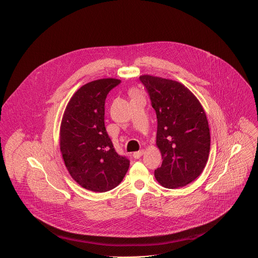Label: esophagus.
I'll return each instance as SVG.
<instances>
[{
    "label": "esophagus",
    "mask_w": 258,
    "mask_h": 258,
    "mask_svg": "<svg viewBox=\"0 0 258 258\" xmlns=\"http://www.w3.org/2000/svg\"><path fill=\"white\" fill-rule=\"evenodd\" d=\"M144 154V150H140V151H137V152H134V154H133V157L135 158V159H139L142 155Z\"/></svg>",
    "instance_id": "obj_1"
}]
</instances>
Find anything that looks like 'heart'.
<instances>
[{"label": "heart", "instance_id": "b5f03b06", "mask_svg": "<svg viewBox=\"0 0 258 258\" xmlns=\"http://www.w3.org/2000/svg\"><path fill=\"white\" fill-rule=\"evenodd\" d=\"M130 95L131 96H136V95H140V94H139V92L137 90H131L130 91Z\"/></svg>", "mask_w": 258, "mask_h": 258}]
</instances>
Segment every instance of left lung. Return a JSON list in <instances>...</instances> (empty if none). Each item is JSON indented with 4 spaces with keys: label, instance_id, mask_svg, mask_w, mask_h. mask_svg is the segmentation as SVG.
Here are the masks:
<instances>
[{
    "label": "left lung",
    "instance_id": "obj_1",
    "mask_svg": "<svg viewBox=\"0 0 258 258\" xmlns=\"http://www.w3.org/2000/svg\"><path fill=\"white\" fill-rule=\"evenodd\" d=\"M157 116L156 144L162 164L155 177L167 189L183 187L203 171L210 150L206 114L185 86L152 76L140 77Z\"/></svg>",
    "mask_w": 258,
    "mask_h": 258
}]
</instances>
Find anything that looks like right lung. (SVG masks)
I'll use <instances>...</instances> for the list:
<instances>
[{
	"label": "right lung",
	"instance_id": "1",
	"mask_svg": "<svg viewBox=\"0 0 258 258\" xmlns=\"http://www.w3.org/2000/svg\"><path fill=\"white\" fill-rule=\"evenodd\" d=\"M119 80L86 84L66 106L60 128V150L71 177L83 188L106 192L117 187L130 160L117 154L105 122V100Z\"/></svg>",
	"mask_w": 258,
	"mask_h": 258
}]
</instances>
